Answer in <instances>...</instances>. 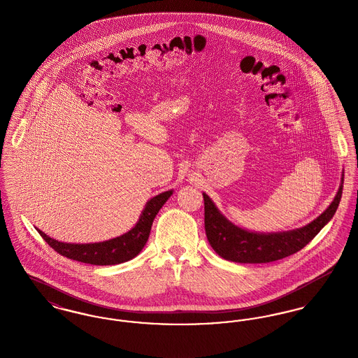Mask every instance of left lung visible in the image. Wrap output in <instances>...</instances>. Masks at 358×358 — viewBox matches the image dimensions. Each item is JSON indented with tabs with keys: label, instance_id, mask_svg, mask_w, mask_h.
I'll list each match as a JSON object with an SVG mask.
<instances>
[{
	"label": "left lung",
	"instance_id": "8db88e82",
	"mask_svg": "<svg viewBox=\"0 0 358 358\" xmlns=\"http://www.w3.org/2000/svg\"><path fill=\"white\" fill-rule=\"evenodd\" d=\"M342 184L333 203L320 217L303 228L279 234H255L238 228L228 222L203 193L206 238L222 259L236 263H270L292 255L306 247L334 216L342 196Z\"/></svg>",
	"mask_w": 358,
	"mask_h": 358
}]
</instances>
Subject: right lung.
Returning <instances> with one entry per match:
<instances>
[{
	"label": "right lung",
	"instance_id": "right-lung-1",
	"mask_svg": "<svg viewBox=\"0 0 358 358\" xmlns=\"http://www.w3.org/2000/svg\"><path fill=\"white\" fill-rule=\"evenodd\" d=\"M171 193L173 190H168L153 197L145 206L136 227L120 238L92 244H69L50 238L40 229H37V232L57 254L69 259L95 266L120 264L136 257L145 247L150 235L154 217L162 205L168 201Z\"/></svg>",
	"mask_w": 358,
	"mask_h": 358
}]
</instances>
